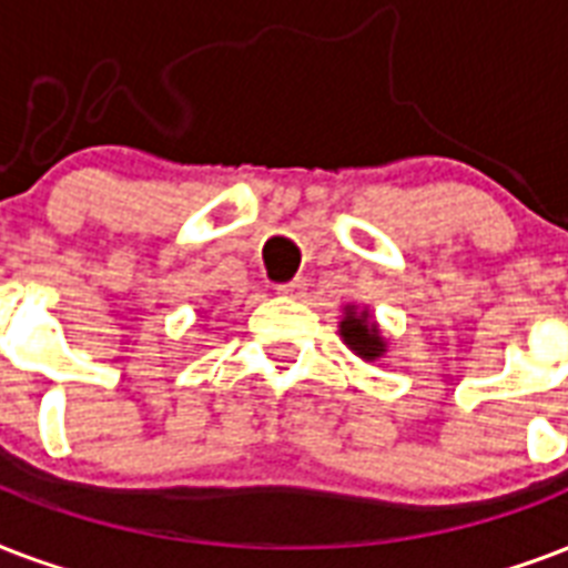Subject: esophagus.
<instances>
[{"instance_id": "obj_1", "label": "esophagus", "mask_w": 568, "mask_h": 568, "mask_svg": "<svg viewBox=\"0 0 568 568\" xmlns=\"http://www.w3.org/2000/svg\"><path fill=\"white\" fill-rule=\"evenodd\" d=\"M305 287H307L305 278H293V281H287V284H278V287H275V290H278L281 296L298 298V296H302V293H305Z\"/></svg>"}]
</instances>
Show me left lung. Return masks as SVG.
<instances>
[{"label":"left lung","instance_id":"1","mask_svg":"<svg viewBox=\"0 0 568 568\" xmlns=\"http://www.w3.org/2000/svg\"><path fill=\"white\" fill-rule=\"evenodd\" d=\"M344 341L353 346L362 358H379L385 353V341L379 337V325L371 323L367 314H355L353 307L346 311V320L341 323Z\"/></svg>","mask_w":568,"mask_h":568}]
</instances>
